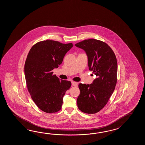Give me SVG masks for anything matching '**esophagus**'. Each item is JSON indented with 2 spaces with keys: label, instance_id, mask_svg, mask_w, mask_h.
I'll list each match as a JSON object with an SVG mask.
<instances>
[{
  "label": "esophagus",
  "instance_id": "obj_1",
  "mask_svg": "<svg viewBox=\"0 0 145 145\" xmlns=\"http://www.w3.org/2000/svg\"><path fill=\"white\" fill-rule=\"evenodd\" d=\"M71 84H72V86H76V87L78 86V83L77 82H73V81L71 82Z\"/></svg>",
  "mask_w": 145,
  "mask_h": 145
}]
</instances>
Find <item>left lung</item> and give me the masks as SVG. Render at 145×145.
<instances>
[{
  "label": "left lung",
  "instance_id": "8db88e82",
  "mask_svg": "<svg viewBox=\"0 0 145 145\" xmlns=\"http://www.w3.org/2000/svg\"><path fill=\"white\" fill-rule=\"evenodd\" d=\"M88 57L89 71L97 76L91 84H79L78 107L86 114H95L107 103L117 83V61L111 48L100 40L91 39L76 43Z\"/></svg>",
  "mask_w": 145,
  "mask_h": 145
}]
</instances>
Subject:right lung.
Returning a JSON list of instances; mask_svg holds the SVG:
<instances>
[{"instance_id":"right-lung-1","label":"right lung","mask_w":145,"mask_h":145,"mask_svg":"<svg viewBox=\"0 0 145 145\" xmlns=\"http://www.w3.org/2000/svg\"><path fill=\"white\" fill-rule=\"evenodd\" d=\"M72 43L46 40L36 43L28 54L24 66L25 80L31 99L46 113L61 110L65 92L71 86L69 81L60 80L52 70L62 64Z\"/></svg>"}]
</instances>
